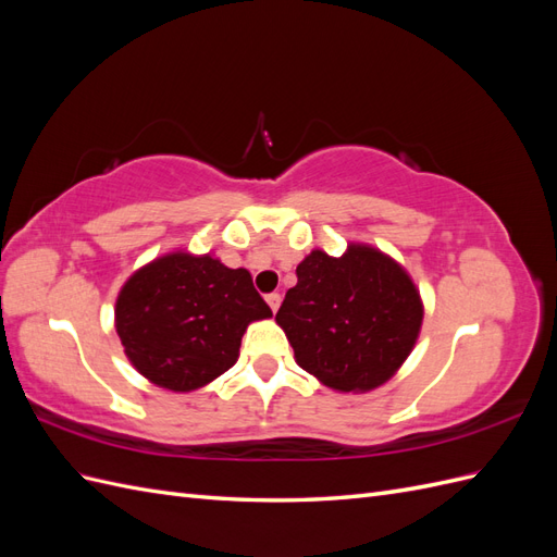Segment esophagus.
<instances>
[{
  "instance_id": "esophagus-1",
  "label": "esophagus",
  "mask_w": 557,
  "mask_h": 557,
  "mask_svg": "<svg viewBox=\"0 0 557 557\" xmlns=\"http://www.w3.org/2000/svg\"><path fill=\"white\" fill-rule=\"evenodd\" d=\"M267 305L272 307V311L276 313L278 307H281V293H269V295H267Z\"/></svg>"
}]
</instances>
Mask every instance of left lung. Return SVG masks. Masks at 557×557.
Returning a JSON list of instances; mask_svg holds the SVG:
<instances>
[{"label": "left lung", "instance_id": "8db88e82", "mask_svg": "<svg viewBox=\"0 0 557 557\" xmlns=\"http://www.w3.org/2000/svg\"><path fill=\"white\" fill-rule=\"evenodd\" d=\"M423 299L395 258L350 242L344 256L311 250L276 313L295 362L336 393H369L407 362Z\"/></svg>", "mask_w": 557, "mask_h": 557}]
</instances>
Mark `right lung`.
<instances>
[{"label":"right lung","instance_id":"right-lung-1","mask_svg":"<svg viewBox=\"0 0 557 557\" xmlns=\"http://www.w3.org/2000/svg\"><path fill=\"white\" fill-rule=\"evenodd\" d=\"M113 313L129 364L172 393H193L225 374L239 360L248 325L272 318L248 269L183 248L139 267Z\"/></svg>","mask_w":557,"mask_h":557}]
</instances>
